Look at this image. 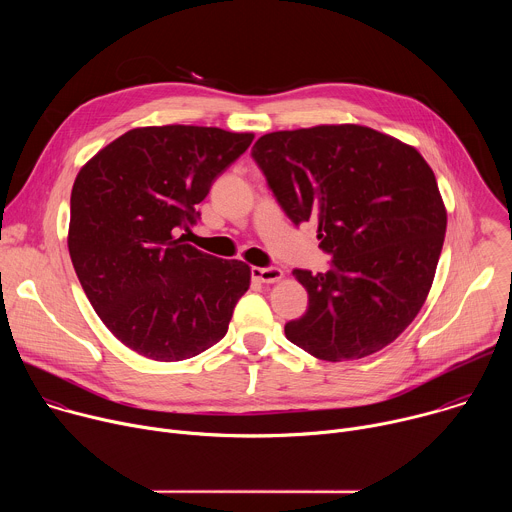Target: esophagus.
I'll list each match as a JSON object with an SVG mask.
<instances>
[{
    "instance_id": "1",
    "label": "esophagus",
    "mask_w": 512,
    "mask_h": 512,
    "mask_svg": "<svg viewBox=\"0 0 512 512\" xmlns=\"http://www.w3.org/2000/svg\"><path fill=\"white\" fill-rule=\"evenodd\" d=\"M251 277L261 283H275L283 277V271L279 267H251Z\"/></svg>"
}]
</instances>
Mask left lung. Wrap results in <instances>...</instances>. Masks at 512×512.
Segmentation results:
<instances>
[{
	"instance_id": "left-lung-1",
	"label": "left lung",
	"mask_w": 512,
	"mask_h": 512,
	"mask_svg": "<svg viewBox=\"0 0 512 512\" xmlns=\"http://www.w3.org/2000/svg\"><path fill=\"white\" fill-rule=\"evenodd\" d=\"M251 156L300 227L318 221L326 273L294 269L308 310L285 324L289 342L316 358H364L419 314L446 237V206L421 154L362 125L273 131Z\"/></svg>"
}]
</instances>
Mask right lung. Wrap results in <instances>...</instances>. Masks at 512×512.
<instances>
[{"label": "right lung", "mask_w": 512, "mask_h": 512, "mask_svg": "<svg viewBox=\"0 0 512 512\" xmlns=\"http://www.w3.org/2000/svg\"><path fill=\"white\" fill-rule=\"evenodd\" d=\"M251 141L218 127H137L79 172L68 253L103 324L137 354L186 360L227 334L249 265L174 235L196 225V204Z\"/></svg>", "instance_id": "1"}]
</instances>
